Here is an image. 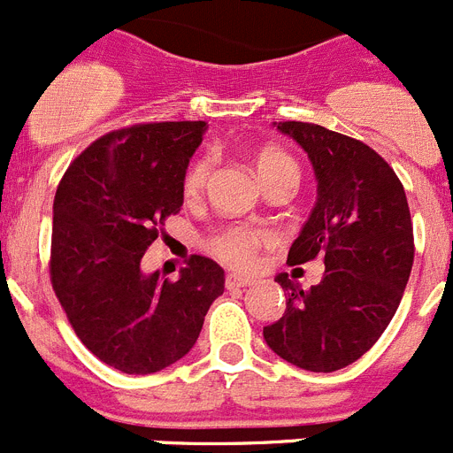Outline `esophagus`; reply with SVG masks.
<instances>
[{
    "label": "esophagus",
    "mask_w": 453,
    "mask_h": 453,
    "mask_svg": "<svg viewBox=\"0 0 453 453\" xmlns=\"http://www.w3.org/2000/svg\"><path fill=\"white\" fill-rule=\"evenodd\" d=\"M250 284H255V280H252V277L236 275V273H230V275L226 277L227 288H242V287H250Z\"/></svg>",
    "instance_id": "1"
}]
</instances>
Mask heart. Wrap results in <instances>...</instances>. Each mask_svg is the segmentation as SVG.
Instances as JSON below:
<instances>
[{
    "label": "heart",
    "mask_w": 453,
    "mask_h": 453,
    "mask_svg": "<svg viewBox=\"0 0 453 453\" xmlns=\"http://www.w3.org/2000/svg\"><path fill=\"white\" fill-rule=\"evenodd\" d=\"M255 166L259 178L264 180V185L280 176H297V166L287 153L275 149H266L262 153H257ZM211 171V160L207 156L198 157V160L191 162L185 171V178H182V194H185L187 201H196L201 198V194L205 191L207 178H210ZM271 243V234L266 230H259V227H248V226H230L223 227V230L214 232L207 242L210 248L219 259H223L226 264L236 268H250L257 262V252L259 248L268 246Z\"/></svg>",
    "instance_id": "heart-1"
}]
</instances>
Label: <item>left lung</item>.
<instances>
[{"instance_id":"8db88e82","label":"left lung","mask_w":453,"mask_h":453,"mask_svg":"<svg viewBox=\"0 0 453 453\" xmlns=\"http://www.w3.org/2000/svg\"><path fill=\"white\" fill-rule=\"evenodd\" d=\"M309 156L318 198L287 262L320 257V284L303 291L275 277L287 309L264 327L268 348L311 372H334L364 357L399 307L413 268V223L404 187L388 162L354 137L304 121H280Z\"/></svg>"}]
</instances>
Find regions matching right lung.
<instances>
[{
  "label": "right lung",
  "mask_w": 453,
  "mask_h": 453,
  "mask_svg": "<svg viewBox=\"0 0 453 453\" xmlns=\"http://www.w3.org/2000/svg\"><path fill=\"white\" fill-rule=\"evenodd\" d=\"M205 121L112 130L65 171L54 198L51 287L89 352L126 374H150L194 348L226 275L191 255L176 282L142 257L182 207V178Z\"/></svg>",
  "instance_id": "add662e5"
}]
</instances>
